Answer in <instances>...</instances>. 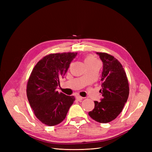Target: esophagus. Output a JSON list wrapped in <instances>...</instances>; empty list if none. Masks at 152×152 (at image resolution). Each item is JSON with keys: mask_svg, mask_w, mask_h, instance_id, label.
Masks as SVG:
<instances>
[{"mask_svg": "<svg viewBox=\"0 0 152 152\" xmlns=\"http://www.w3.org/2000/svg\"><path fill=\"white\" fill-rule=\"evenodd\" d=\"M76 99H77L78 101H79V102H80V101L83 99V98H82V96H80L77 95V96H76Z\"/></svg>", "mask_w": 152, "mask_h": 152, "instance_id": "esophagus-1", "label": "esophagus"}]
</instances>
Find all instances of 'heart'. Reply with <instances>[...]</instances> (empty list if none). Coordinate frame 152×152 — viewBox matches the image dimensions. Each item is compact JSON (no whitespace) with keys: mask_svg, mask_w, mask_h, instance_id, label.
Segmentation results:
<instances>
[{"mask_svg":"<svg viewBox=\"0 0 152 152\" xmlns=\"http://www.w3.org/2000/svg\"><path fill=\"white\" fill-rule=\"evenodd\" d=\"M84 62L86 65H91V64L98 63V61L94 56H91V55H89V56H87L85 58Z\"/></svg>","mask_w":152,"mask_h":152,"instance_id":"obj_1","label":"heart"}]
</instances>
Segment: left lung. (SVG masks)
<instances>
[{"label":"left lung","instance_id":"8db88e82","mask_svg":"<svg viewBox=\"0 0 152 152\" xmlns=\"http://www.w3.org/2000/svg\"><path fill=\"white\" fill-rule=\"evenodd\" d=\"M103 64L102 87L103 98L94 102V108L89 115L99 123H108L116 118L127 102L129 87L126 73L117 59L105 53H96Z\"/></svg>","mask_w":152,"mask_h":152}]
</instances>
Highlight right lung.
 I'll list each match as a JSON object with an SVG mask.
<instances>
[{"label": "right lung", "mask_w": 152, "mask_h": 152, "mask_svg": "<svg viewBox=\"0 0 152 152\" xmlns=\"http://www.w3.org/2000/svg\"><path fill=\"white\" fill-rule=\"evenodd\" d=\"M77 53L50 54L36 64L26 87L30 107L39 120L49 126L65 118L75 98L56 91L59 79L66 74Z\"/></svg>", "instance_id": "obj_1"}]
</instances>
